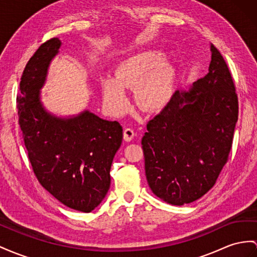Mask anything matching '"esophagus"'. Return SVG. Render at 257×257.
I'll return each mask as SVG.
<instances>
[{"mask_svg":"<svg viewBox=\"0 0 257 257\" xmlns=\"http://www.w3.org/2000/svg\"><path fill=\"white\" fill-rule=\"evenodd\" d=\"M135 137V131L131 128H126L123 130V139L126 141H131Z\"/></svg>","mask_w":257,"mask_h":257,"instance_id":"obj_1","label":"esophagus"}]
</instances>
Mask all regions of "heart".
I'll list each match as a JSON object with an SVG mask.
<instances>
[{
    "mask_svg": "<svg viewBox=\"0 0 257 257\" xmlns=\"http://www.w3.org/2000/svg\"><path fill=\"white\" fill-rule=\"evenodd\" d=\"M175 69L159 51H142L123 60L116 69L115 79H102L105 107L116 116L129 107L123 89L136 88V101L146 111L162 109L173 94Z\"/></svg>",
    "mask_w": 257,
    "mask_h": 257,
    "instance_id": "b5f03b06",
    "label": "heart"
}]
</instances>
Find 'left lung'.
<instances>
[{
    "label": "left lung",
    "instance_id": "left-lung-1",
    "mask_svg": "<svg viewBox=\"0 0 257 257\" xmlns=\"http://www.w3.org/2000/svg\"><path fill=\"white\" fill-rule=\"evenodd\" d=\"M207 75L177 90L142 138L152 192L172 205L200 199L227 163L238 121V96L228 66L213 44Z\"/></svg>",
    "mask_w": 257,
    "mask_h": 257
}]
</instances>
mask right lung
Instances as JSON below:
<instances>
[{"label":"right lung","instance_id":"right-lung-1","mask_svg":"<svg viewBox=\"0 0 257 257\" xmlns=\"http://www.w3.org/2000/svg\"><path fill=\"white\" fill-rule=\"evenodd\" d=\"M61 45L58 38L44 42L26 65L19 84L23 96L17 97L18 122L42 187L67 207L90 213L107 194L122 128L88 109L60 117L44 107L40 92Z\"/></svg>","mask_w":257,"mask_h":257}]
</instances>
